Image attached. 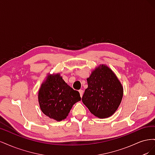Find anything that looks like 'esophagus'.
Masks as SVG:
<instances>
[{"label":"esophagus","instance_id":"obj_1","mask_svg":"<svg viewBox=\"0 0 155 155\" xmlns=\"http://www.w3.org/2000/svg\"><path fill=\"white\" fill-rule=\"evenodd\" d=\"M79 94H80V96L82 97V96H83V90H79Z\"/></svg>","mask_w":155,"mask_h":155}]
</instances>
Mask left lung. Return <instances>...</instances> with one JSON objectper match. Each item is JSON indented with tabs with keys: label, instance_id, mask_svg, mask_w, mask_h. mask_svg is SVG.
<instances>
[{
	"label": "left lung",
	"instance_id": "obj_1",
	"mask_svg": "<svg viewBox=\"0 0 155 155\" xmlns=\"http://www.w3.org/2000/svg\"><path fill=\"white\" fill-rule=\"evenodd\" d=\"M82 101L92 114L100 118H109L118 109L122 100L124 88L111 68L98 65L87 79Z\"/></svg>",
	"mask_w": 155,
	"mask_h": 155
}]
</instances>
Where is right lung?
I'll list each match as a JSON object with an SVG mask.
<instances>
[{
  "label": "right lung",
  "mask_w": 155,
  "mask_h": 155,
  "mask_svg": "<svg viewBox=\"0 0 155 155\" xmlns=\"http://www.w3.org/2000/svg\"><path fill=\"white\" fill-rule=\"evenodd\" d=\"M80 100L79 92L67 85L59 73H48L38 92L41 111L57 121L67 118L72 106Z\"/></svg>",
  "instance_id": "add662e5"
}]
</instances>
